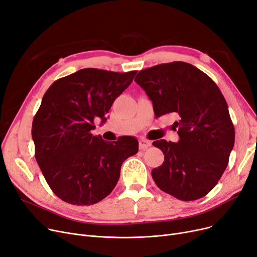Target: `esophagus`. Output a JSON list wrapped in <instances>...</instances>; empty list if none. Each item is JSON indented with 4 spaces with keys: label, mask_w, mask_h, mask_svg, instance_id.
<instances>
[{
    "label": "esophagus",
    "mask_w": 257,
    "mask_h": 257,
    "mask_svg": "<svg viewBox=\"0 0 257 257\" xmlns=\"http://www.w3.org/2000/svg\"><path fill=\"white\" fill-rule=\"evenodd\" d=\"M150 146H151V143H150L149 141L140 140V143H139V148H140V150H146V149H148Z\"/></svg>",
    "instance_id": "esophagus-1"
}]
</instances>
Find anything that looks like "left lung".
I'll list each match as a JSON object with an SVG mask.
<instances>
[{
	"label": "left lung",
	"instance_id": "8db88e82",
	"mask_svg": "<svg viewBox=\"0 0 257 257\" xmlns=\"http://www.w3.org/2000/svg\"><path fill=\"white\" fill-rule=\"evenodd\" d=\"M135 81L152 101L154 114H176L177 143L160 140L165 160L151 172L161 190L181 200L207 195L226 170L235 131L214 81L191 64L172 62L141 70Z\"/></svg>",
	"mask_w": 257,
	"mask_h": 257
}]
</instances>
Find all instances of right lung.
I'll return each mask as SVG.
<instances>
[{
    "label": "right lung",
    "instance_id": "add662e5",
    "mask_svg": "<svg viewBox=\"0 0 257 257\" xmlns=\"http://www.w3.org/2000/svg\"><path fill=\"white\" fill-rule=\"evenodd\" d=\"M137 72L85 68L57 80L44 94L32 121L35 155L50 189L64 202H101L114 189L122 162L138 153L136 138L109 143L91 133L94 118L107 119Z\"/></svg>",
    "mask_w": 257,
    "mask_h": 257
}]
</instances>
